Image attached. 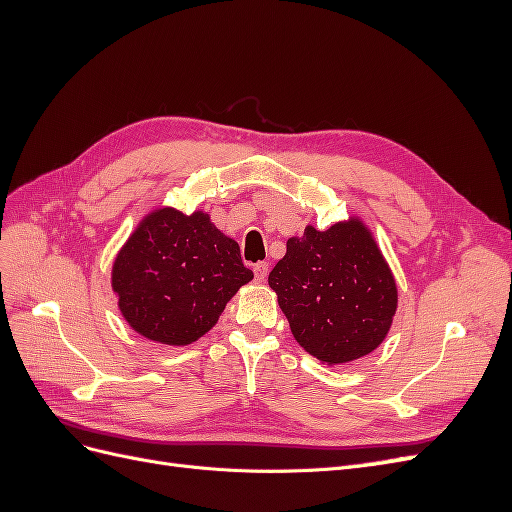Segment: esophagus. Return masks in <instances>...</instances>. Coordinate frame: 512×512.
I'll use <instances>...</instances> for the list:
<instances>
[{"instance_id":"esophagus-1","label":"esophagus","mask_w":512,"mask_h":512,"mask_svg":"<svg viewBox=\"0 0 512 512\" xmlns=\"http://www.w3.org/2000/svg\"><path fill=\"white\" fill-rule=\"evenodd\" d=\"M254 275H256V282L258 284L267 282V275H269V265H267V262H258V265H254Z\"/></svg>"}]
</instances>
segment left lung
Masks as SVG:
<instances>
[{
  "mask_svg": "<svg viewBox=\"0 0 512 512\" xmlns=\"http://www.w3.org/2000/svg\"><path fill=\"white\" fill-rule=\"evenodd\" d=\"M269 286L299 346L329 367L374 352L399 299L389 260L359 215L327 230L307 224L301 237H290Z\"/></svg>",
  "mask_w": 512,
  "mask_h": 512,
  "instance_id": "1",
  "label": "left lung"
}]
</instances>
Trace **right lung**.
<instances>
[{
  "label": "right lung",
  "instance_id": "add662e5",
  "mask_svg": "<svg viewBox=\"0 0 512 512\" xmlns=\"http://www.w3.org/2000/svg\"><path fill=\"white\" fill-rule=\"evenodd\" d=\"M254 280L239 243L203 209L153 207L113 260L111 288L130 327L151 342L190 346Z\"/></svg>",
  "mask_w": 512,
  "mask_h": 512
}]
</instances>
